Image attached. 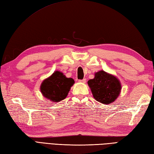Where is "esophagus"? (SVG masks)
Returning <instances> with one entry per match:
<instances>
[{
	"instance_id": "34e87169",
	"label": "esophagus",
	"mask_w": 154,
	"mask_h": 154,
	"mask_svg": "<svg viewBox=\"0 0 154 154\" xmlns=\"http://www.w3.org/2000/svg\"><path fill=\"white\" fill-rule=\"evenodd\" d=\"M79 82H80V83H86V79H82V80H79Z\"/></svg>"
}]
</instances>
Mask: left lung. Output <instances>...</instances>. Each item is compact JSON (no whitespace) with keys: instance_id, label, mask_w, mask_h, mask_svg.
I'll return each mask as SVG.
<instances>
[{"instance_id":"1","label":"left lung","mask_w":154,"mask_h":154,"mask_svg":"<svg viewBox=\"0 0 154 154\" xmlns=\"http://www.w3.org/2000/svg\"><path fill=\"white\" fill-rule=\"evenodd\" d=\"M88 85L96 100L104 104L115 101L121 90L119 80L103 70L95 73L94 78L89 80Z\"/></svg>"}]
</instances>
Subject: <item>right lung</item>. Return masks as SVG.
<instances>
[{
    "label": "right lung",
    "mask_w": 154,
    "mask_h": 154,
    "mask_svg": "<svg viewBox=\"0 0 154 154\" xmlns=\"http://www.w3.org/2000/svg\"><path fill=\"white\" fill-rule=\"evenodd\" d=\"M74 83L72 78H67L63 73L56 71L51 76L42 81L41 92L46 98L58 102L67 97Z\"/></svg>",
    "instance_id": "right-lung-1"
}]
</instances>
